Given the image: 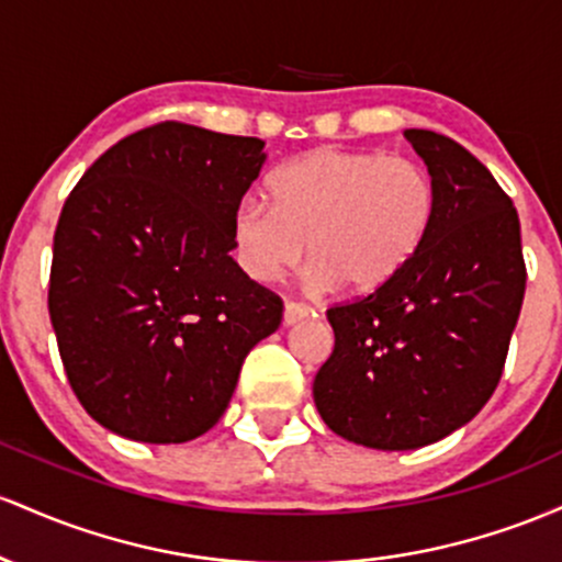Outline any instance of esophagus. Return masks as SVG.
Listing matches in <instances>:
<instances>
[{
  "instance_id": "1",
  "label": "esophagus",
  "mask_w": 562,
  "mask_h": 562,
  "mask_svg": "<svg viewBox=\"0 0 562 562\" xmlns=\"http://www.w3.org/2000/svg\"><path fill=\"white\" fill-rule=\"evenodd\" d=\"M311 315H315L313 307L302 305V302H286V305H283V324L286 326H294V324H300V321H307Z\"/></svg>"
}]
</instances>
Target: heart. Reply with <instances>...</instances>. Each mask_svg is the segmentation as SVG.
I'll return each mask as SVG.
<instances>
[{
    "label": "heart",
    "instance_id": "b5f03b06",
    "mask_svg": "<svg viewBox=\"0 0 562 562\" xmlns=\"http://www.w3.org/2000/svg\"><path fill=\"white\" fill-rule=\"evenodd\" d=\"M270 200L249 193L233 210V247L255 281H279L313 257L315 289L371 292L406 268L435 217V182L419 161L376 150L315 148L283 164Z\"/></svg>",
    "mask_w": 562,
    "mask_h": 562
}]
</instances>
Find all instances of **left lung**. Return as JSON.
<instances>
[{
  "instance_id": "1",
  "label": "left lung",
  "mask_w": 562,
  "mask_h": 562,
  "mask_svg": "<svg viewBox=\"0 0 562 562\" xmlns=\"http://www.w3.org/2000/svg\"><path fill=\"white\" fill-rule=\"evenodd\" d=\"M403 135L435 182L432 225L393 281L326 311L334 350L313 382L329 430L380 451L430 446L481 412L526 292L520 220L494 175L451 137Z\"/></svg>"
}]
</instances>
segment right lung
<instances>
[{
  "instance_id": "1",
  "label": "right lung",
  "mask_w": 562,
  "mask_h": 562,
  "mask_svg": "<svg viewBox=\"0 0 562 562\" xmlns=\"http://www.w3.org/2000/svg\"><path fill=\"white\" fill-rule=\"evenodd\" d=\"M260 137L164 122L111 145L63 204L49 321L85 412L140 443L217 425L283 302L233 262Z\"/></svg>"
}]
</instances>
